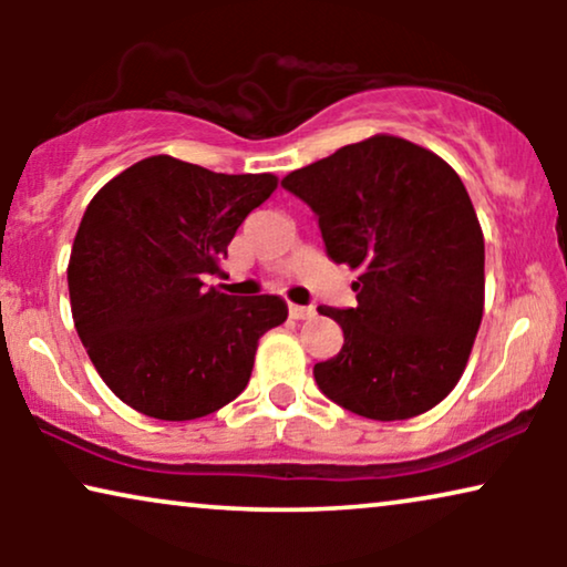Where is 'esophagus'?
Here are the masks:
<instances>
[{
	"mask_svg": "<svg viewBox=\"0 0 567 567\" xmlns=\"http://www.w3.org/2000/svg\"><path fill=\"white\" fill-rule=\"evenodd\" d=\"M289 315L293 317V320H309V317H315V307L289 305Z\"/></svg>",
	"mask_w": 567,
	"mask_h": 567,
	"instance_id": "34e87169",
	"label": "esophagus"
}]
</instances>
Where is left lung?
I'll use <instances>...</instances> for the list:
<instances>
[{"label":"left lung","instance_id":"1","mask_svg":"<svg viewBox=\"0 0 567 567\" xmlns=\"http://www.w3.org/2000/svg\"><path fill=\"white\" fill-rule=\"evenodd\" d=\"M281 185L320 224L328 258L359 270L348 309L320 307L343 348L315 363L324 398L405 421L460 382L485 305V239L460 175L400 136H371Z\"/></svg>","mask_w":567,"mask_h":567}]
</instances>
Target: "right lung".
Returning a JSON list of instances; mask_svg holds the SVG:
<instances>
[{"instance_id": "add662e5", "label": "right lung", "mask_w": 567, "mask_h": 567, "mask_svg": "<svg viewBox=\"0 0 567 567\" xmlns=\"http://www.w3.org/2000/svg\"><path fill=\"white\" fill-rule=\"evenodd\" d=\"M276 175H224L167 154L95 193L69 258L74 328L97 374L138 413L193 421L250 382L262 332L289 315L281 297L206 289L245 216Z\"/></svg>"}]
</instances>
